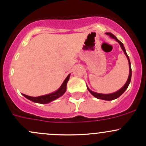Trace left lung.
I'll use <instances>...</instances> for the list:
<instances>
[{"instance_id": "left-lung-1", "label": "left lung", "mask_w": 146, "mask_h": 146, "mask_svg": "<svg viewBox=\"0 0 146 146\" xmlns=\"http://www.w3.org/2000/svg\"><path fill=\"white\" fill-rule=\"evenodd\" d=\"M106 34H107V35H109L110 37H111V38H113V39H115V40L117 41V42H118V43L121 46V48L122 50L123 51V53H124V54L126 55V58H127L128 61H129V78H128V80H127V81H126V83H125V85H123V86L122 87V88H121L120 90H119L117 91V92H114V93H111V94L97 93V92H93V91L90 90L88 88V90H89V92H90V93L92 94V95H93L94 97H95V98H98V99L104 100H115V99H117V98H118L119 97H120L121 95L122 94H123V92H125V90L127 89L128 87H129V83H130V82H131V79L132 72H131V68L130 60H129V56H128L127 54H126V50H125V48H124V46H123V44H122L121 42L120 41H119V39H117V38L116 37V36H114V35H113V34L110 33V32H107V33H106Z\"/></svg>"}]
</instances>
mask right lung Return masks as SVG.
I'll list each match as a JSON object with an SVG mask.
<instances>
[{"instance_id": "1", "label": "right lung", "mask_w": 146, "mask_h": 146, "mask_svg": "<svg viewBox=\"0 0 146 146\" xmlns=\"http://www.w3.org/2000/svg\"><path fill=\"white\" fill-rule=\"evenodd\" d=\"M69 78H70V74L66 77V78L65 79V80L62 83V85H61V87L56 91L52 92V93L48 94V95H42V96L39 97H30L25 95V94H23V95L27 99L29 100H31L32 102H34L39 103V104H47V103L51 102V101L58 99V98L62 96L65 92H66V85H67V82L68 81Z\"/></svg>"}]
</instances>
